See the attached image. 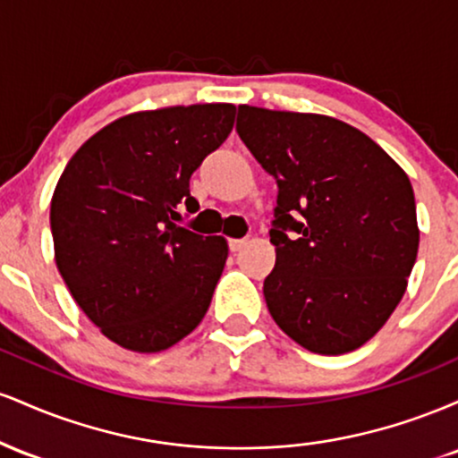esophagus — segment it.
Wrapping results in <instances>:
<instances>
[{
	"label": "esophagus",
	"mask_w": 458,
	"mask_h": 458,
	"mask_svg": "<svg viewBox=\"0 0 458 458\" xmlns=\"http://www.w3.org/2000/svg\"><path fill=\"white\" fill-rule=\"evenodd\" d=\"M245 245H247V239H230V241H228L230 251H234V254H236V251L243 250Z\"/></svg>",
	"instance_id": "34e87169"
}]
</instances>
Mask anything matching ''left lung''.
Here are the masks:
<instances>
[{
  "label": "left lung",
  "instance_id": "obj_1",
  "mask_svg": "<svg viewBox=\"0 0 458 458\" xmlns=\"http://www.w3.org/2000/svg\"><path fill=\"white\" fill-rule=\"evenodd\" d=\"M236 133L277 182L267 308L312 353L355 351L390 318L418 256L411 182L351 124L239 105Z\"/></svg>",
  "mask_w": 458,
  "mask_h": 458
}]
</instances>
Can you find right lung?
Instances as JSON below:
<instances>
[{
    "instance_id": "right-lung-1",
    "label": "right lung",
    "mask_w": 458,
    "mask_h": 458,
    "mask_svg": "<svg viewBox=\"0 0 458 458\" xmlns=\"http://www.w3.org/2000/svg\"><path fill=\"white\" fill-rule=\"evenodd\" d=\"M234 105L124 115L92 135L51 198L55 262L79 308L115 344L157 353L204 318L228 243L182 225L189 178L234 124Z\"/></svg>"
}]
</instances>
